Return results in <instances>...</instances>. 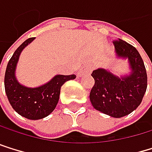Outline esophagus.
I'll return each instance as SVG.
<instances>
[{
	"mask_svg": "<svg viewBox=\"0 0 152 152\" xmlns=\"http://www.w3.org/2000/svg\"><path fill=\"white\" fill-rule=\"evenodd\" d=\"M92 70V67L90 66H84L82 69H80V71L77 73V77H82V75H86V74H89Z\"/></svg>",
	"mask_w": 152,
	"mask_h": 152,
	"instance_id": "1",
	"label": "esophagus"
}]
</instances>
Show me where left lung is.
I'll return each mask as SVG.
<instances>
[{"label": "left lung", "mask_w": 152, "mask_h": 152, "mask_svg": "<svg viewBox=\"0 0 152 152\" xmlns=\"http://www.w3.org/2000/svg\"><path fill=\"white\" fill-rule=\"evenodd\" d=\"M116 56L128 59L130 73L117 77L103 68L93 71L95 84L89 98L95 109L113 118H122L134 111L141 103L147 89V72L138 50L125 41H114Z\"/></svg>", "instance_id": "left-lung-1"}]
</instances>
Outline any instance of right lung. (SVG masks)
<instances>
[{"mask_svg": "<svg viewBox=\"0 0 152 152\" xmlns=\"http://www.w3.org/2000/svg\"><path fill=\"white\" fill-rule=\"evenodd\" d=\"M34 40L29 38L16 49L11 57L4 77V87L8 100L19 115L28 119H41L47 117L56 108L60 96L61 86L68 80L75 78V75H56L46 84L38 87H27L16 79L15 70L22 51Z\"/></svg>", "mask_w": 152, "mask_h": 152, "instance_id": "add662e5", "label": "right lung"}]
</instances>
